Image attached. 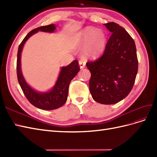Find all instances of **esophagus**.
<instances>
[{"mask_svg": "<svg viewBox=\"0 0 157 157\" xmlns=\"http://www.w3.org/2000/svg\"><path fill=\"white\" fill-rule=\"evenodd\" d=\"M79 65L80 68H81V69H83V68H84L86 66V62H84L83 60H79Z\"/></svg>", "mask_w": 157, "mask_h": 157, "instance_id": "esophagus-1", "label": "esophagus"}]
</instances>
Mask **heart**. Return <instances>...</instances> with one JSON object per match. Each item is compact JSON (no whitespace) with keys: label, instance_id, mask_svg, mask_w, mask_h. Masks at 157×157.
Listing matches in <instances>:
<instances>
[{"label":"heart","instance_id":"heart-1","mask_svg":"<svg viewBox=\"0 0 157 157\" xmlns=\"http://www.w3.org/2000/svg\"><path fill=\"white\" fill-rule=\"evenodd\" d=\"M78 40L81 45H86L84 54L88 57L95 58L102 54L106 46V35L101 29L87 27L79 34Z\"/></svg>","mask_w":157,"mask_h":157}]
</instances>
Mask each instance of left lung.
Listing matches in <instances>:
<instances>
[{
  "mask_svg": "<svg viewBox=\"0 0 157 157\" xmlns=\"http://www.w3.org/2000/svg\"><path fill=\"white\" fill-rule=\"evenodd\" d=\"M111 33L101 58L86 63L91 72L89 82L92 98L99 103H118L130 93L138 71L133 39L115 22L104 24Z\"/></svg>",
  "mask_w": 157,
  "mask_h": 157,
  "instance_id": "obj_1",
  "label": "left lung"
}]
</instances>
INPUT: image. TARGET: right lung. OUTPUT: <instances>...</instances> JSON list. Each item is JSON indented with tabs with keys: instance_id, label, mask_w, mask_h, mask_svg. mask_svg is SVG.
<instances>
[{
	"instance_id": "obj_1",
	"label": "right lung",
	"mask_w": 157,
	"mask_h": 157,
	"mask_svg": "<svg viewBox=\"0 0 157 157\" xmlns=\"http://www.w3.org/2000/svg\"><path fill=\"white\" fill-rule=\"evenodd\" d=\"M56 29V25L53 24L33 30L24 38L18 50L17 70L18 83L29 102L36 107L42 110H53L64 105L67 101L70 83L79 71V63L76 59L68 66L62 67L54 87L50 90L45 92L36 91L26 82L21 70V53L24 45L29 38L38 31L52 33Z\"/></svg>"
}]
</instances>
